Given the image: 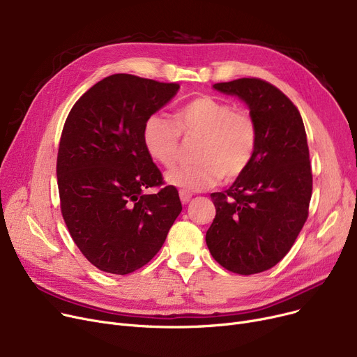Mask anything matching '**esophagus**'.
Returning a JSON list of instances; mask_svg holds the SVG:
<instances>
[{
	"label": "esophagus",
	"instance_id": "1",
	"mask_svg": "<svg viewBox=\"0 0 357 357\" xmlns=\"http://www.w3.org/2000/svg\"><path fill=\"white\" fill-rule=\"evenodd\" d=\"M179 198H181L182 204H186V202H190V201H191L192 194H190V192H185V191H179Z\"/></svg>",
	"mask_w": 357,
	"mask_h": 357
}]
</instances>
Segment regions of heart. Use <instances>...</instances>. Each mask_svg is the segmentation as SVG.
I'll return each instance as SVG.
<instances>
[{"label":"heart","mask_w":357,"mask_h":357,"mask_svg":"<svg viewBox=\"0 0 357 357\" xmlns=\"http://www.w3.org/2000/svg\"><path fill=\"white\" fill-rule=\"evenodd\" d=\"M175 123L162 114L149 116L143 126L147 155L165 167L178 156L181 133L202 136L195 165L176 166L165 174V182L185 192L211 188L222 175L237 178L252 163L257 147L255 119L245 109L214 97H198L178 108Z\"/></svg>","instance_id":"1"}]
</instances>
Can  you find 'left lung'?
Segmentation results:
<instances>
[{
    "mask_svg": "<svg viewBox=\"0 0 357 357\" xmlns=\"http://www.w3.org/2000/svg\"><path fill=\"white\" fill-rule=\"evenodd\" d=\"M213 88L248 105L257 147L230 188L211 194L215 218L205 241L222 268L253 275L284 259L307 221L312 174L305 127L292 101L266 81L241 78Z\"/></svg>",
    "mask_w": 357,
    "mask_h": 357,
    "instance_id": "left-lung-1",
    "label": "left lung"
}]
</instances>
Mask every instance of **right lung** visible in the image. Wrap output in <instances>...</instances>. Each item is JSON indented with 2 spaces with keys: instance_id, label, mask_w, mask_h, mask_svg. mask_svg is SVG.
<instances>
[{
  "instance_id": "add662e5",
  "label": "right lung",
  "mask_w": 357,
  "mask_h": 357,
  "mask_svg": "<svg viewBox=\"0 0 357 357\" xmlns=\"http://www.w3.org/2000/svg\"><path fill=\"white\" fill-rule=\"evenodd\" d=\"M178 84L116 73L89 88L65 121L58 186L66 227L100 271L127 275L152 260L182 211L175 186L158 194L162 174L143 146V126Z\"/></svg>"
}]
</instances>
